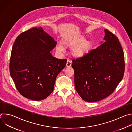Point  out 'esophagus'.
Masks as SVG:
<instances>
[{
  "mask_svg": "<svg viewBox=\"0 0 132 132\" xmlns=\"http://www.w3.org/2000/svg\"><path fill=\"white\" fill-rule=\"evenodd\" d=\"M71 66V62L69 60H67L66 63V66L67 67H70Z\"/></svg>",
  "mask_w": 132,
  "mask_h": 132,
  "instance_id": "1",
  "label": "esophagus"
}]
</instances>
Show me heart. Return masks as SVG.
<instances>
[{"label":"heart","mask_w":132,"mask_h":132,"mask_svg":"<svg viewBox=\"0 0 132 132\" xmlns=\"http://www.w3.org/2000/svg\"><path fill=\"white\" fill-rule=\"evenodd\" d=\"M62 44H59L57 46V50L62 52L65 47L73 48L72 54L77 59L82 58L87 55L91 50L92 43L91 41L86 40V37L80 35L78 36H68L64 40Z\"/></svg>","instance_id":"obj_1"}]
</instances>
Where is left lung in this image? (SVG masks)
Returning <instances> with one entry per match:
<instances>
[{
    "mask_svg": "<svg viewBox=\"0 0 132 132\" xmlns=\"http://www.w3.org/2000/svg\"><path fill=\"white\" fill-rule=\"evenodd\" d=\"M101 45L84 57L73 60L75 89L85 101L101 100L114 91L122 80L124 55L118 37L106 29Z\"/></svg>",
    "mask_w": 132,
    "mask_h": 132,
    "instance_id": "8db88e82",
    "label": "left lung"
}]
</instances>
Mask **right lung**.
<instances>
[{
  "label": "right lung",
  "instance_id": "obj_1",
  "mask_svg": "<svg viewBox=\"0 0 132 132\" xmlns=\"http://www.w3.org/2000/svg\"><path fill=\"white\" fill-rule=\"evenodd\" d=\"M57 42L41 27L19 35L12 46L10 73L16 88L23 97L34 101L46 98L54 90L59 73L67 60L52 56Z\"/></svg>",
  "mask_w": 132,
  "mask_h": 132
}]
</instances>
